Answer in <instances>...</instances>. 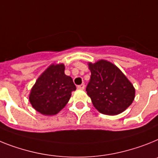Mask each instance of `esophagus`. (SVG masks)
<instances>
[{
	"label": "esophagus",
	"mask_w": 158,
	"mask_h": 158,
	"mask_svg": "<svg viewBox=\"0 0 158 158\" xmlns=\"http://www.w3.org/2000/svg\"><path fill=\"white\" fill-rule=\"evenodd\" d=\"M85 88V84L84 83H82L80 85L78 86V89H80V90H83Z\"/></svg>",
	"instance_id": "34e87169"
}]
</instances>
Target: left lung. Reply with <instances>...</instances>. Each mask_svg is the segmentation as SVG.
I'll list each match as a JSON object with an SVG mask.
<instances>
[{"instance_id": "1", "label": "left lung", "mask_w": 158, "mask_h": 158, "mask_svg": "<svg viewBox=\"0 0 158 158\" xmlns=\"http://www.w3.org/2000/svg\"><path fill=\"white\" fill-rule=\"evenodd\" d=\"M91 79L86 87L94 107L102 114L114 116L132 104L135 89L120 69L106 60L89 63Z\"/></svg>"}]
</instances>
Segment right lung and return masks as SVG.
Masks as SVG:
<instances>
[{
    "instance_id": "right-lung-1",
    "label": "right lung",
    "mask_w": 158,
    "mask_h": 158,
    "mask_svg": "<svg viewBox=\"0 0 158 158\" xmlns=\"http://www.w3.org/2000/svg\"><path fill=\"white\" fill-rule=\"evenodd\" d=\"M63 64L51 65L42 73L30 95L33 108L43 115H55L64 108L76 87L65 75Z\"/></svg>"
}]
</instances>
